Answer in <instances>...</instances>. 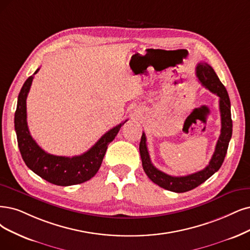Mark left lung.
I'll list each match as a JSON object with an SVG mask.
<instances>
[{
  "label": "left lung",
  "mask_w": 250,
  "mask_h": 250,
  "mask_svg": "<svg viewBox=\"0 0 250 250\" xmlns=\"http://www.w3.org/2000/svg\"><path fill=\"white\" fill-rule=\"evenodd\" d=\"M196 74L203 86L219 97L221 130L209 165L205 169L187 175V176H171L156 169L152 165L148 149H147L146 136L144 133L142 134L139 145L143 170L147 176L159 187L174 192H186L196 188L217 172L225 161L229 142L232 138L233 122L230 116V102L226 87L220 82L214 70L207 62H199L196 68Z\"/></svg>",
  "instance_id": "8db88e82"
}]
</instances>
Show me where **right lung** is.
I'll list each match as a JSON object with an SVG mask.
<instances>
[{
    "label": "right lung",
    "mask_w": 250,
    "mask_h": 250,
    "mask_svg": "<svg viewBox=\"0 0 250 250\" xmlns=\"http://www.w3.org/2000/svg\"><path fill=\"white\" fill-rule=\"evenodd\" d=\"M25 80L17 99L14 115V126L17 143L22 160L35 174L55 186L69 187L79 184L94 177L103 162L107 147L114 140L120 127L126 122L111 128L100 138V140L81 155L59 156L47 153L36 143L30 134L26 123V97L29 94L34 75Z\"/></svg>",
    "instance_id": "add662e5"
}]
</instances>
